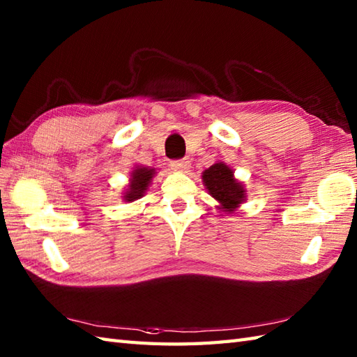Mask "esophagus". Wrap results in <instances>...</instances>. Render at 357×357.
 Returning <instances> with one entry per match:
<instances>
[{"instance_id":"34e87169","label":"esophagus","mask_w":357,"mask_h":357,"mask_svg":"<svg viewBox=\"0 0 357 357\" xmlns=\"http://www.w3.org/2000/svg\"><path fill=\"white\" fill-rule=\"evenodd\" d=\"M172 169L179 173H187L190 170V161L188 159H178V161H172Z\"/></svg>"}]
</instances>
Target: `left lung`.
Here are the masks:
<instances>
[{"label": "left lung", "mask_w": 357, "mask_h": 357, "mask_svg": "<svg viewBox=\"0 0 357 357\" xmlns=\"http://www.w3.org/2000/svg\"><path fill=\"white\" fill-rule=\"evenodd\" d=\"M202 183L208 195L213 198L216 208L225 215L236 211L241 204L247 201V188L244 183L234 178L231 167L222 161H218L202 172Z\"/></svg>", "instance_id": "8db88e82"}]
</instances>
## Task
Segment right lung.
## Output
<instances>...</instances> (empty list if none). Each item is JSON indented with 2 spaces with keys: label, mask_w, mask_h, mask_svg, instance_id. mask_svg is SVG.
I'll list each match as a JSON object with an SVG mask.
<instances>
[{
  "label": "right lung",
  "mask_w": 357,
  "mask_h": 357,
  "mask_svg": "<svg viewBox=\"0 0 357 357\" xmlns=\"http://www.w3.org/2000/svg\"><path fill=\"white\" fill-rule=\"evenodd\" d=\"M156 174V170L153 167L146 165H135L133 170L130 172V178H128V184L126 185V190L123 192L124 202H135L141 199L146 192L149 190V185L151 184Z\"/></svg>",
  "instance_id": "right-lung-1"
}]
</instances>
